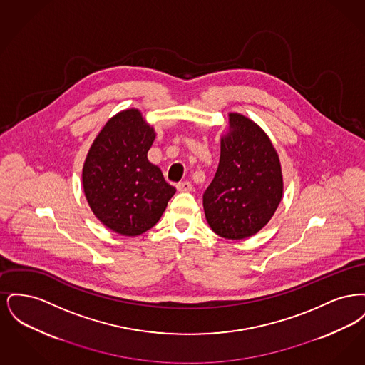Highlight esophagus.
<instances>
[{
	"label": "esophagus",
	"instance_id": "34e87169",
	"mask_svg": "<svg viewBox=\"0 0 365 365\" xmlns=\"http://www.w3.org/2000/svg\"><path fill=\"white\" fill-rule=\"evenodd\" d=\"M176 189H178V191H182V192H189V191L192 190V186H191L190 182L185 180V182H179L176 185Z\"/></svg>",
	"mask_w": 365,
	"mask_h": 365
}]
</instances>
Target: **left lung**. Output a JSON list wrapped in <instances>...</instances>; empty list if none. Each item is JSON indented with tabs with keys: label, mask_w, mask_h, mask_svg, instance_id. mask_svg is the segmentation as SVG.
<instances>
[{
	"label": "left lung",
	"mask_w": 365,
	"mask_h": 365,
	"mask_svg": "<svg viewBox=\"0 0 365 365\" xmlns=\"http://www.w3.org/2000/svg\"><path fill=\"white\" fill-rule=\"evenodd\" d=\"M228 124L204 212L213 232L238 241L271 220L283 197V175L278 152L259 124L237 112L228 113Z\"/></svg>",
	"instance_id": "1"
}]
</instances>
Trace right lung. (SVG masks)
I'll use <instances>...</instances> for the list:
<instances>
[{"mask_svg": "<svg viewBox=\"0 0 365 365\" xmlns=\"http://www.w3.org/2000/svg\"><path fill=\"white\" fill-rule=\"evenodd\" d=\"M155 138V128L131 108L110 118L88 149L82 170L88 207L120 235L150 230L176 191L148 160Z\"/></svg>", "mask_w": 365, "mask_h": 365, "instance_id": "right-lung-1", "label": "right lung"}]
</instances>
